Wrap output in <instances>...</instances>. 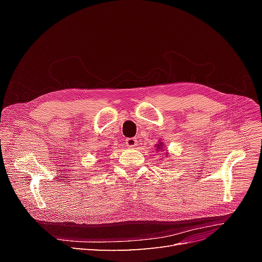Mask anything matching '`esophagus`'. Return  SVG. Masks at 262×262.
Returning a JSON list of instances; mask_svg holds the SVG:
<instances>
[{
    "instance_id": "obj_1",
    "label": "esophagus",
    "mask_w": 262,
    "mask_h": 262,
    "mask_svg": "<svg viewBox=\"0 0 262 262\" xmlns=\"http://www.w3.org/2000/svg\"><path fill=\"white\" fill-rule=\"evenodd\" d=\"M138 144V140L134 138H129L125 140V145L128 147H136Z\"/></svg>"
}]
</instances>
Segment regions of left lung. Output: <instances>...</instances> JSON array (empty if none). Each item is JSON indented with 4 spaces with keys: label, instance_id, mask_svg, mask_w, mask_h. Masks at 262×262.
<instances>
[{
    "label": "left lung",
    "instance_id": "obj_1",
    "mask_svg": "<svg viewBox=\"0 0 262 262\" xmlns=\"http://www.w3.org/2000/svg\"><path fill=\"white\" fill-rule=\"evenodd\" d=\"M157 147H158V149H160V148L162 147V143H161V145H158V144H157Z\"/></svg>",
    "mask_w": 262,
    "mask_h": 262
}]
</instances>
